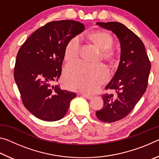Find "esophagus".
Returning a JSON list of instances; mask_svg holds the SVG:
<instances>
[{
    "label": "esophagus",
    "instance_id": "1",
    "mask_svg": "<svg viewBox=\"0 0 159 159\" xmlns=\"http://www.w3.org/2000/svg\"><path fill=\"white\" fill-rule=\"evenodd\" d=\"M81 95L83 97H84L86 99H90L93 98V96L92 95H86V94H81Z\"/></svg>",
    "mask_w": 159,
    "mask_h": 159
}]
</instances>
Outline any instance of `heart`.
Here are the masks:
<instances>
[{"instance_id": "heart-1", "label": "heart", "mask_w": 159, "mask_h": 159, "mask_svg": "<svg viewBox=\"0 0 159 159\" xmlns=\"http://www.w3.org/2000/svg\"><path fill=\"white\" fill-rule=\"evenodd\" d=\"M87 37L104 50V60L111 64L117 62L118 54L110 49L114 45V39L111 34L105 31H97L88 34ZM80 49L79 38L71 39L64 49V59L67 61L76 60L79 57ZM109 76V70L103 64H90L79 61L69 64L65 67L63 82L71 90L93 93L108 79Z\"/></svg>"}]
</instances>
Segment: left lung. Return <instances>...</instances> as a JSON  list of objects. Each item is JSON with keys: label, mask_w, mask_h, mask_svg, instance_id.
<instances>
[{"label": "left lung", "mask_w": 159, "mask_h": 159, "mask_svg": "<svg viewBox=\"0 0 159 159\" xmlns=\"http://www.w3.org/2000/svg\"><path fill=\"white\" fill-rule=\"evenodd\" d=\"M112 31L120 43V61L113 79L105 87L114 93L104 94V106L96 111L101 121L113 123L130 114L146 91L151 63L141 39L121 23L97 22Z\"/></svg>", "instance_id": "left-lung-1"}]
</instances>
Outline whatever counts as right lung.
Wrapping results in <instances>:
<instances>
[{
    "instance_id": "1",
    "label": "right lung",
    "mask_w": 159,
    "mask_h": 159,
    "mask_svg": "<svg viewBox=\"0 0 159 159\" xmlns=\"http://www.w3.org/2000/svg\"><path fill=\"white\" fill-rule=\"evenodd\" d=\"M84 28L77 21H50L34 31L18 51L15 80L24 106L40 119L55 121L62 118L70 102L76 97L52 84L60 77L67 43Z\"/></svg>"
}]
</instances>
